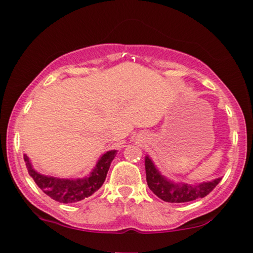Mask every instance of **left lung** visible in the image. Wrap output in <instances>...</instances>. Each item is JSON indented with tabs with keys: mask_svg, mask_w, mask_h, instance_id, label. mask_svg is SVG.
Masks as SVG:
<instances>
[{
	"mask_svg": "<svg viewBox=\"0 0 253 253\" xmlns=\"http://www.w3.org/2000/svg\"><path fill=\"white\" fill-rule=\"evenodd\" d=\"M145 170H146L147 185L152 193L163 201L171 203L190 202L202 199L207 196L221 181V177H219L213 181L196 183V184L172 182L162 175L149 156L145 157Z\"/></svg>",
	"mask_w": 253,
	"mask_h": 253,
	"instance_id": "left-lung-1",
	"label": "left lung"
}]
</instances>
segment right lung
<instances>
[{"label":"right lung","instance_id":"1","mask_svg":"<svg viewBox=\"0 0 253 253\" xmlns=\"http://www.w3.org/2000/svg\"><path fill=\"white\" fill-rule=\"evenodd\" d=\"M115 155H117L115 150L107 151L100 157L95 168L90 171L88 176L83 177V178L72 179L57 178L53 176L42 175V173L34 170L27 155H24V159L30 176L46 195H48L51 199L56 200L58 202L74 203L91 196L95 191L100 189L104 179H106L110 163L114 159Z\"/></svg>","mask_w":253,"mask_h":253}]
</instances>
